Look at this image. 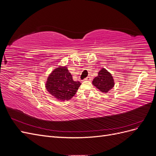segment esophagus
<instances>
[{
	"label": "esophagus",
	"instance_id": "esophagus-1",
	"mask_svg": "<svg viewBox=\"0 0 156 156\" xmlns=\"http://www.w3.org/2000/svg\"><path fill=\"white\" fill-rule=\"evenodd\" d=\"M84 80V81H91V77H87Z\"/></svg>",
	"mask_w": 156,
	"mask_h": 156
}]
</instances>
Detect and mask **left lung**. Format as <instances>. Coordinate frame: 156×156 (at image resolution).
Listing matches in <instances>:
<instances>
[{
  "mask_svg": "<svg viewBox=\"0 0 156 156\" xmlns=\"http://www.w3.org/2000/svg\"><path fill=\"white\" fill-rule=\"evenodd\" d=\"M92 83L102 92L107 93L114 87V80L111 74L102 68L98 73V75L94 79Z\"/></svg>",
  "mask_w": 156,
  "mask_h": 156,
  "instance_id": "8db88e82",
  "label": "left lung"
}]
</instances>
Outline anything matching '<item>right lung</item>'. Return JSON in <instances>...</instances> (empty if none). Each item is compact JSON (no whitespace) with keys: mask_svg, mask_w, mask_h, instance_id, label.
<instances>
[{"mask_svg":"<svg viewBox=\"0 0 156 156\" xmlns=\"http://www.w3.org/2000/svg\"><path fill=\"white\" fill-rule=\"evenodd\" d=\"M81 83L74 81L66 66L55 69L48 79L46 88L48 91L58 100H70L76 94Z\"/></svg>","mask_w":156,"mask_h":156,"instance_id":"1","label":"right lung"}]
</instances>
